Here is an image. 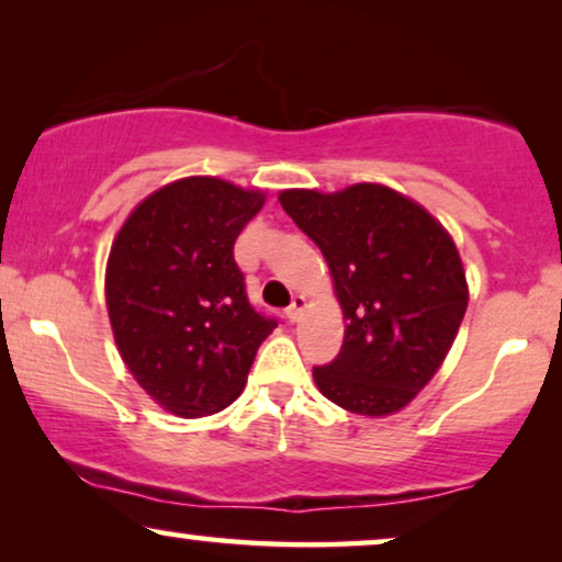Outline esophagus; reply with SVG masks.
Masks as SVG:
<instances>
[{"mask_svg": "<svg viewBox=\"0 0 562 562\" xmlns=\"http://www.w3.org/2000/svg\"><path fill=\"white\" fill-rule=\"evenodd\" d=\"M302 312H304V296H294V299H291L289 310H286V319L299 322V319H302Z\"/></svg>", "mask_w": 562, "mask_h": 562, "instance_id": "obj_1", "label": "esophagus"}]
</instances>
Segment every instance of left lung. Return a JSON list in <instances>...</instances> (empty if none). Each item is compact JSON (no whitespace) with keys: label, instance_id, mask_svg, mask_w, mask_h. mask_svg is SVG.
Segmentation results:
<instances>
[{"label":"left lung","instance_id":"left-lung-1","mask_svg":"<svg viewBox=\"0 0 562 562\" xmlns=\"http://www.w3.org/2000/svg\"><path fill=\"white\" fill-rule=\"evenodd\" d=\"M279 202L325 256L348 322L337 358L314 368L317 389L366 417L404 409L442 366L468 306L448 229L381 183L289 189Z\"/></svg>","mask_w":562,"mask_h":562}]
</instances>
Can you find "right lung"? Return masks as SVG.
<instances>
[{
  "label": "right lung",
  "instance_id": "obj_1",
  "mask_svg": "<svg viewBox=\"0 0 562 562\" xmlns=\"http://www.w3.org/2000/svg\"><path fill=\"white\" fill-rule=\"evenodd\" d=\"M266 196L214 176L153 191L114 237L106 312L114 342L153 402L194 419L240 396L279 325L245 294L233 248Z\"/></svg>",
  "mask_w": 562,
  "mask_h": 562
}]
</instances>
